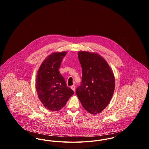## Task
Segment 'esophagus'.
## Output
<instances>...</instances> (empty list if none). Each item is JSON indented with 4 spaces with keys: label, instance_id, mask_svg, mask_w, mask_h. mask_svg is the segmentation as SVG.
I'll use <instances>...</instances> for the list:
<instances>
[{
    "label": "esophagus",
    "instance_id": "34e87169",
    "mask_svg": "<svg viewBox=\"0 0 149 149\" xmlns=\"http://www.w3.org/2000/svg\"><path fill=\"white\" fill-rule=\"evenodd\" d=\"M71 89L74 91V92H75V85H72L71 86Z\"/></svg>",
    "mask_w": 149,
    "mask_h": 149
}]
</instances>
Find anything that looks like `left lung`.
<instances>
[{
    "label": "left lung",
    "instance_id": "obj_1",
    "mask_svg": "<svg viewBox=\"0 0 149 149\" xmlns=\"http://www.w3.org/2000/svg\"><path fill=\"white\" fill-rule=\"evenodd\" d=\"M78 55L82 78L76 94L86 111L100 113L112 98L115 87L113 72L105 59L97 53L82 51Z\"/></svg>",
    "mask_w": 149,
    "mask_h": 149
}]
</instances>
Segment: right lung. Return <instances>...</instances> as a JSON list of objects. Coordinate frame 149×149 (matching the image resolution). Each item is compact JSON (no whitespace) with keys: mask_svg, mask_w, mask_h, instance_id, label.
I'll list each match as a JSON object with an SVG mask.
<instances>
[{"mask_svg":"<svg viewBox=\"0 0 149 149\" xmlns=\"http://www.w3.org/2000/svg\"><path fill=\"white\" fill-rule=\"evenodd\" d=\"M67 52L52 53L42 62L36 79V89L39 99L47 109L58 111L74 94L58 69Z\"/></svg>","mask_w":149,"mask_h":149,"instance_id":"obj_1","label":"right lung"}]
</instances>
